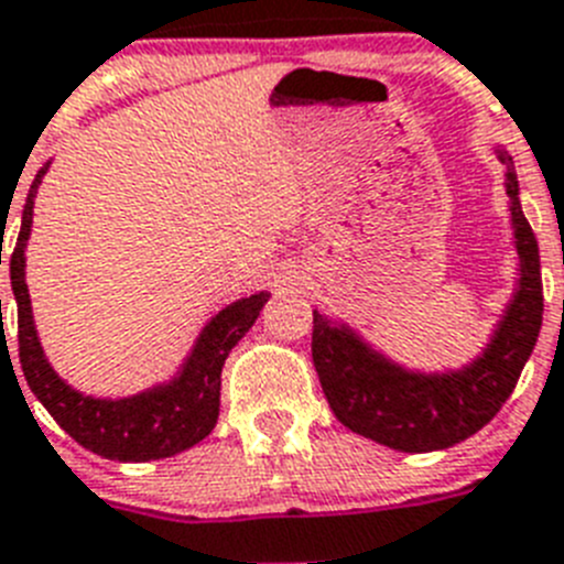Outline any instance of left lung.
<instances>
[{
	"mask_svg": "<svg viewBox=\"0 0 564 564\" xmlns=\"http://www.w3.org/2000/svg\"><path fill=\"white\" fill-rule=\"evenodd\" d=\"M491 151L503 162L517 281L480 354L458 368H410L379 351L351 323L314 308L312 359L328 408L351 433L399 453H435L486 427L514 390L540 337V247L522 213L509 151L500 143Z\"/></svg>",
	"mask_w": 564,
	"mask_h": 564,
	"instance_id": "1",
	"label": "left lung"
}]
</instances>
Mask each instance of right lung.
Listing matches in <instances>:
<instances>
[{
  "label": "right lung",
  "instance_id": "right-lung-1",
  "mask_svg": "<svg viewBox=\"0 0 564 564\" xmlns=\"http://www.w3.org/2000/svg\"><path fill=\"white\" fill-rule=\"evenodd\" d=\"M50 171V162L35 174L22 210V227L17 236V250L10 256V286L19 308V359L22 373L39 402L47 408L64 433L73 435L89 453L123 464L171 458L185 453L213 433L219 419L221 368L230 351L252 326L270 292H256L250 297L232 301L213 314L202 326L187 357L165 382L131 395H93L73 388L58 370L50 365L35 332L33 306H30L28 267L30 230H33V205L39 185Z\"/></svg>",
  "mask_w": 564,
  "mask_h": 564
}]
</instances>
